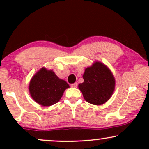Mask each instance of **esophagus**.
Masks as SVG:
<instances>
[{"label": "esophagus", "instance_id": "obj_1", "mask_svg": "<svg viewBox=\"0 0 149 149\" xmlns=\"http://www.w3.org/2000/svg\"><path fill=\"white\" fill-rule=\"evenodd\" d=\"M71 87H72V88H77V87H78V83H75L71 84Z\"/></svg>", "mask_w": 149, "mask_h": 149}]
</instances>
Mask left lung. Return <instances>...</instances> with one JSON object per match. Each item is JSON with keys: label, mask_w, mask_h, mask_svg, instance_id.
<instances>
[{"label": "left lung", "mask_w": 149, "mask_h": 149, "mask_svg": "<svg viewBox=\"0 0 149 149\" xmlns=\"http://www.w3.org/2000/svg\"><path fill=\"white\" fill-rule=\"evenodd\" d=\"M84 82L78 88L88 103L102 105L111 97L115 89V78L110 69L100 61L86 68L83 76Z\"/></svg>", "instance_id": "8db88e82"}]
</instances>
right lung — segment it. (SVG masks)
<instances>
[{"label": "right lung", "mask_w": 149, "mask_h": 149, "mask_svg": "<svg viewBox=\"0 0 149 149\" xmlns=\"http://www.w3.org/2000/svg\"><path fill=\"white\" fill-rule=\"evenodd\" d=\"M69 88V85L59 78L52 70L42 67L32 77L29 90L36 102L43 107H49L57 103L65 90Z\"/></svg>", "instance_id": "obj_1"}]
</instances>
